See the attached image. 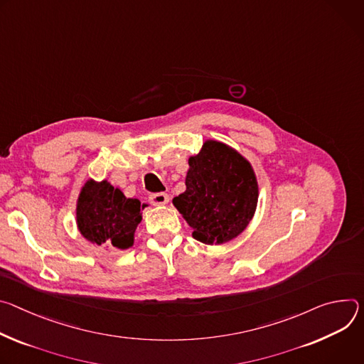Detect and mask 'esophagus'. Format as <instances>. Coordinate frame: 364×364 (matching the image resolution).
Masks as SVG:
<instances>
[{
	"instance_id": "esophagus-1",
	"label": "esophagus",
	"mask_w": 364,
	"mask_h": 364,
	"mask_svg": "<svg viewBox=\"0 0 364 364\" xmlns=\"http://www.w3.org/2000/svg\"><path fill=\"white\" fill-rule=\"evenodd\" d=\"M149 200L151 205H165L169 203V195L165 192H157V193H151L149 196Z\"/></svg>"
}]
</instances>
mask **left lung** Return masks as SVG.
Masks as SVG:
<instances>
[{"instance_id":"obj_1","label":"left lung","mask_w":364,"mask_h":364,"mask_svg":"<svg viewBox=\"0 0 364 364\" xmlns=\"http://www.w3.org/2000/svg\"><path fill=\"white\" fill-rule=\"evenodd\" d=\"M186 191L173 205L193 228V238L223 245L243 231L257 205V181L249 161L231 147L208 140L189 157Z\"/></svg>"}]
</instances>
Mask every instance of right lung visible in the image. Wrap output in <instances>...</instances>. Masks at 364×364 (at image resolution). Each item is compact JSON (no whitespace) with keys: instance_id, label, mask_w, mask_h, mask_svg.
Here are the masks:
<instances>
[{"instance_id":"right-lung-1","label":"right lung","mask_w":364,"mask_h":364,"mask_svg":"<svg viewBox=\"0 0 364 364\" xmlns=\"http://www.w3.org/2000/svg\"><path fill=\"white\" fill-rule=\"evenodd\" d=\"M140 221V200L126 198L109 182L90 181L80 191L76 223L80 234L91 243L126 250L133 246L134 231Z\"/></svg>"}]
</instances>
